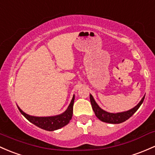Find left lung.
Listing matches in <instances>:
<instances>
[{
  "label": "left lung",
  "instance_id": "1",
  "mask_svg": "<svg viewBox=\"0 0 155 155\" xmlns=\"http://www.w3.org/2000/svg\"><path fill=\"white\" fill-rule=\"evenodd\" d=\"M144 98L145 95L143 96V97L141 99V101L138 103L137 106H135L134 108L129 109V110L123 111V112L110 113L101 109V108L98 106L97 103H96V101H94L93 96L90 94V101L91 107H92V109L93 111H94V114H95L96 117H97L99 120H101V121H103V122L112 124H121V123L124 122L126 120L130 118L131 116L137 111L140 106H141V104H143V102L144 101Z\"/></svg>",
  "mask_w": 155,
  "mask_h": 155
}]
</instances>
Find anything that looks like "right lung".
I'll list each match as a JSON object with an SVG mask.
<instances>
[{
	"label": "right lung",
	"instance_id": "obj_1",
	"mask_svg": "<svg viewBox=\"0 0 155 155\" xmlns=\"http://www.w3.org/2000/svg\"><path fill=\"white\" fill-rule=\"evenodd\" d=\"M74 101V95H73L70 104L69 105L66 110L62 114H58L54 116H49V117H35L26 114L18 106L20 112L24 116L29 122L33 124L38 127L44 129L46 131H54L61 129L67 125L71 120L73 114V104Z\"/></svg>",
	"mask_w": 155,
	"mask_h": 155
}]
</instances>
